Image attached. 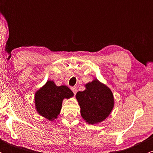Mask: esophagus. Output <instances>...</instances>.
Masks as SVG:
<instances>
[{
    "instance_id": "34e87169",
    "label": "esophagus",
    "mask_w": 153,
    "mask_h": 153,
    "mask_svg": "<svg viewBox=\"0 0 153 153\" xmlns=\"http://www.w3.org/2000/svg\"><path fill=\"white\" fill-rule=\"evenodd\" d=\"M71 90L73 91V94H75L77 93V88L75 87V86H74V87H71Z\"/></svg>"
}]
</instances>
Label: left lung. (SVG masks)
Masks as SVG:
<instances>
[{
  "instance_id": "left-lung-1",
  "label": "left lung",
  "mask_w": 153,
  "mask_h": 153,
  "mask_svg": "<svg viewBox=\"0 0 153 153\" xmlns=\"http://www.w3.org/2000/svg\"><path fill=\"white\" fill-rule=\"evenodd\" d=\"M82 117L88 124L102 122L110 114L114 101L111 91L97 79L85 85V90L76 94Z\"/></svg>"
}]
</instances>
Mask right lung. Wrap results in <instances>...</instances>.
I'll list each match as a JSON object with an SVG mask.
<instances>
[{
	"label": "right lung",
	"mask_w": 153,
	"mask_h": 153,
	"mask_svg": "<svg viewBox=\"0 0 153 153\" xmlns=\"http://www.w3.org/2000/svg\"><path fill=\"white\" fill-rule=\"evenodd\" d=\"M72 96L73 93L68 86H57L53 81L48 80L35 94V106L40 115L52 121L59 114L62 100Z\"/></svg>",
	"instance_id": "add662e5"
}]
</instances>
